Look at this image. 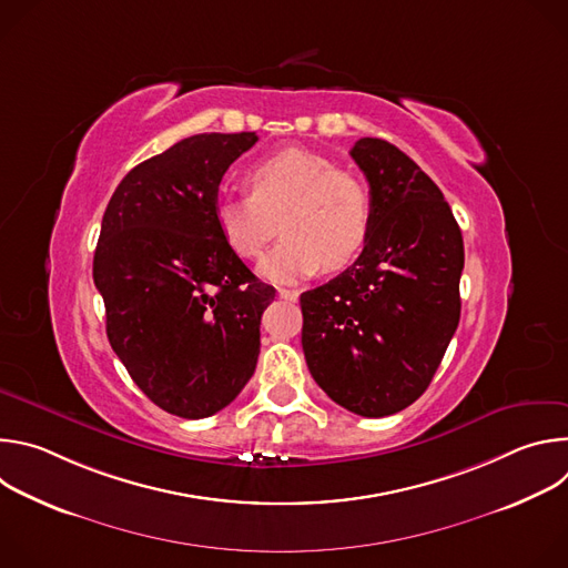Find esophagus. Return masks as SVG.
I'll list each match as a JSON object with an SVG mask.
<instances>
[{
	"mask_svg": "<svg viewBox=\"0 0 568 568\" xmlns=\"http://www.w3.org/2000/svg\"><path fill=\"white\" fill-rule=\"evenodd\" d=\"M278 296L285 301H298V290H287V287H278Z\"/></svg>",
	"mask_w": 568,
	"mask_h": 568,
	"instance_id": "esophagus-1",
	"label": "esophagus"
}]
</instances>
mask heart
Listing matches in <instances>:
<instances>
[{"label": "heart", "instance_id": "1", "mask_svg": "<svg viewBox=\"0 0 568 568\" xmlns=\"http://www.w3.org/2000/svg\"><path fill=\"white\" fill-rule=\"evenodd\" d=\"M250 195L220 197L213 206L215 226L226 247L256 261L283 231L281 245L261 263V274L290 283L351 265L371 233V197L351 173L307 148H283L245 175Z\"/></svg>", "mask_w": 568, "mask_h": 568}]
</instances>
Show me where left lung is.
Returning a JSON list of instances; mask_svg holds the SVG:
<instances>
[{"label": "left lung", "instance_id": "1", "mask_svg": "<svg viewBox=\"0 0 568 568\" xmlns=\"http://www.w3.org/2000/svg\"><path fill=\"white\" fill-rule=\"evenodd\" d=\"M351 156L371 186L359 258L301 294V344L314 382L339 407L382 418L429 386L460 318L463 235L440 189L384 139Z\"/></svg>", "mask_w": 568, "mask_h": 568}]
</instances>
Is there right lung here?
<instances>
[{"label": "right lung", "mask_w": 568, "mask_h": 568, "mask_svg": "<svg viewBox=\"0 0 568 568\" xmlns=\"http://www.w3.org/2000/svg\"><path fill=\"white\" fill-rule=\"evenodd\" d=\"M256 141V132L182 139L134 166L103 215L94 283L108 339L134 384L180 418L217 414L256 371L276 290L213 220L222 175Z\"/></svg>", "instance_id": "1"}]
</instances>
